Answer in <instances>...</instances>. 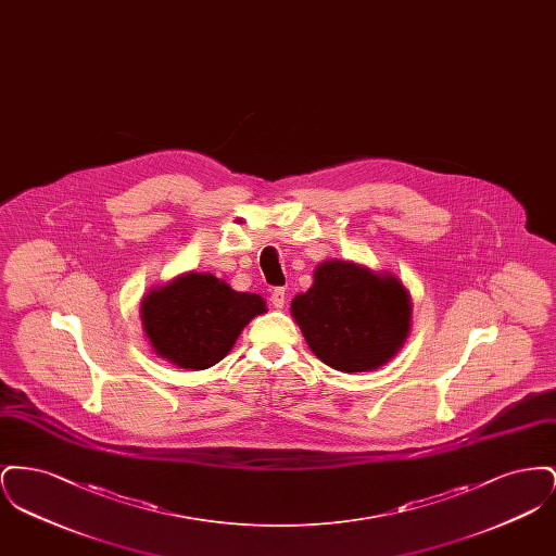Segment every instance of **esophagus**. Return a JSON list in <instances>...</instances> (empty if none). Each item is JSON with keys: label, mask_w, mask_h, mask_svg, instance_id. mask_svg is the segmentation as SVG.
Segmentation results:
<instances>
[{"label": "esophagus", "mask_w": 556, "mask_h": 556, "mask_svg": "<svg viewBox=\"0 0 556 556\" xmlns=\"http://www.w3.org/2000/svg\"><path fill=\"white\" fill-rule=\"evenodd\" d=\"M286 290L283 288H275V290L270 291V304L275 306V308H283L286 306Z\"/></svg>", "instance_id": "obj_1"}]
</instances>
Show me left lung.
<instances>
[{
	"label": "left lung",
	"mask_w": 556,
	"mask_h": 556,
	"mask_svg": "<svg viewBox=\"0 0 556 556\" xmlns=\"http://www.w3.org/2000/svg\"><path fill=\"white\" fill-rule=\"evenodd\" d=\"M410 295L392 273L348 261L317 266L315 283L291 302V315L315 356L344 372L379 369L406 342Z\"/></svg>",
	"instance_id": "8db88e82"
}]
</instances>
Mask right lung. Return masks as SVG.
Here are the masks:
<instances>
[{
    "mask_svg": "<svg viewBox=\"0 0 556 556\" xmlns=\"http://www.w3.org/2000/svg\"><path fill=\"white\" fill-rule=\"evenodd\" d=\"M266 313L258 293L231 290L211 273H186L141 300L143 331L160 358L181 369L223 361L241 329Z\"/></svg>",
    "mask_w": 556,
    "mask_h": 556,
    "instance_id": "1",
    "label": "right lung"
}]
</instances>
